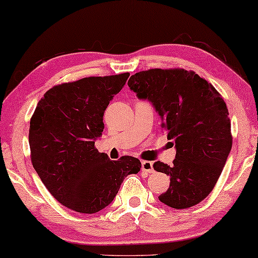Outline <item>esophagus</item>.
Here are the masks:
<instances>
[{
  "label": "esophagus",
  "mask_w": 258,
  "mask_h": 258,
  "mask_svg": "<svg viewBox=\"0 0 258 258\" xmlns=\"http://www.w3.org/2000/svg\"><path fill=\"white\" fill-rule=\"evenodd\" d=\"M142 171L144 172H151L154 171V167H153V162H149V161H143L142 162Z\"/></svg>",
  "instance_id": "esophagus-1"
}]
</instances>
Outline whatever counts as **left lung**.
Returning a JSON list of instances; mask_svg holds the SVG:
<instances>
[{
  "mask_svg": "<svg viewBox=\"0 0 258 258\" xmlns=\"http://www.w3.org/2000/svg\"><path fill=\"white\" fill-rule=\"evenodd\" d=\"M140 100H148L162 118V129L175 142L171 167L157 161L156 171L170 176L158 196L165 206L186 209L213 191L232 146L227 104L218 91L196 73L149 69L128 81Z\"/></svg>",
  "mask_w": 258,
  "mask_h": 258,
  "instance_id": "left-lung-1",
  "label": "left lung"
}]
</instances>
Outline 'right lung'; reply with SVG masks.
I'll use <instances>...</instances> for the list:
<instances>
[{
  "label": "right lung",
  "mask_w": 258,
  "mask_h": 258,
  "mask_svg": "<svg viewBox=\"0 0 258 258\" xmlns=\"http://www.w3.org/2000/svg\"><path fill=\"white\" fill-rule=\"evenodd\" d=\"M129 75L86 77L52 87L31 116L33 167L49 192L77 213L104 209L117 195L123 179L141 169L139 158L111 161L95 148L104 129V110Z\"/></svg>",
  "instance_id": "add662e5"
}]
</instances>
